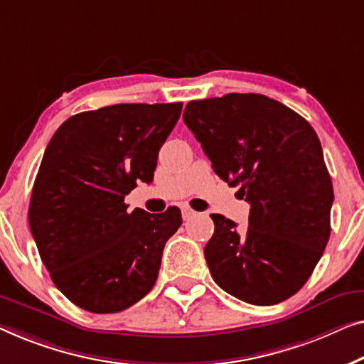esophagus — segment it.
I'll list each match as a JSON object with an SVG mask.
<instances>
[{"label":"esophagus","mask_w":364,"mask_h":364,"mask_svg":"<svg viewBox=\"0 0 364 364\" xmlns=\"http://www.w3.org/2000/svg\"><path fill=\"white\" fill-rule=\"evenodd\" d=\"M181 214H183V219H184V221H186V219H189V218H193V216H194V211H193L191 208L184 206V208H181Z\"/></svg>","instance_id":"obj_1"}]
</instances>
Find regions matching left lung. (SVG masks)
I'll return each mask as SVG.
<instances>
[{
    "instance_id": "8db88e82",
    "label": "left lung",
    "mask_w": 364,
    "mask_h": 364,
    "mask_svg": "<svg viewBox=\"0 0 364 364\" xmlns=\"http://www.w3.org/2000/svg\"><path fill=\"white\" fill-rule=\"evenodd\" d=\"M183 119L214 173L250 204L242 232L211 214L204 257L214 282L252 305L287 300L309 280L331 231L333 184L315 130L260 94L191 100Z\"/></svg>"
}]
</instances>
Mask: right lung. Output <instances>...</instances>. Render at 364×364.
I'll use <instances>...</instances> for the list:
<instances>
[{
	"label": "right lung",
	"mask_w": 364,
	"mask_h": 364,
	"mask_svg": "<svg viewBox=\"0 0 364 364\" xmlns=\"http://www.w3.org/2000/svg\"><path fill=\"white\" fill-rule=\"evenodd\" d=\"M181 109V102L102 107L70 117L50 138L29 228L54 285L80 309L115 314L155 285L181 211L129 213L124 201L138 181H153Z\"/></svg>",
	"instance_id": "add662e5"
}]
</instances>
